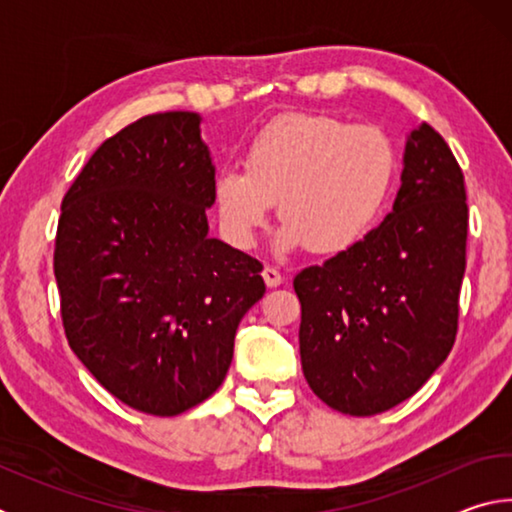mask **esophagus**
I'll return each instance as SVG.
<instances>
[{"mask_svg":"<svg viewBox=\"0 0 512 512\" xmlns=\"http://www.w3.org/2000/svg\"><path fill=\"white\" fill-rule=\"evenodd\" d=\"M262 277H264V282H266V287H271V289H275V287H280L282 284V273L277 271V268H273V266H266L264 271H262Z\"/></svg>","mask_w":512,"mask_h":512,"instance_id":"1","label":"esophagus"}]
</instances>
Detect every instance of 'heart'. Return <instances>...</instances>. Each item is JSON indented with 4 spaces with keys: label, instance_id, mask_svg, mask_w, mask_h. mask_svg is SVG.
Wrapping results in <instances>:
<instances>
[{
    "label": "heart",
    "instance_id": "obj_1",
    "mask_svg": "<svg viewBox=\"0 0 512 512\" xmlns=\"http://www.w3.org/2000/svg\"><path fill=\"white\" fill-rule=\"evenodd\" d=\"M395 171V146L381 128L327 115H287L253 137L244 171H219L214 203L223 230L241 248L253 246L280 202L284 228L277 248L341 255L377 223Z\"/></svg>",
    "mask_w": 512,
    "mask_h": 512
}]
</instances>
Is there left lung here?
Here are the masks:
<instances>
[{
    "label": "left lung",
    "instance_id": "left-lung-1",
    "mask_svg": "<svg viewBox=\"0 0 512 512\" xmlns=\"http://www.w3.org/2000/svg\"><path fill=\"white\" fill-rule=\"evenodd\" d=\"M465 241L463 171L443 137L420 124L406 137L393 212L293 280L302 372L320 400L375 415L420 391L456 341Z\"/></svg>",
    "mask_w": 512,
    "mask_h": 512
}]
</instances>
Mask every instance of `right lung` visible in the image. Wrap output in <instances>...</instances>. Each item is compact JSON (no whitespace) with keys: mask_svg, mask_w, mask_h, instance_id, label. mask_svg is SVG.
Returning a JSON list of instances; mask_svg holds the SVG:
<instances>
[{"mask_svg":"<svg viewBox=\"0 0 512 512\" xmlns=\"http://www.w3.org/2000/svg\"><path fill=\"white\" fill-rule=\"evenodd\" d=\"M214 164L196 112H160L103 142L60 205L54 273L69 348L149 415L207 400L264 296L262 264L207 237Z\"/></svg>","mask_w":512,"mask_h":512,"instance_id":"right-lung-1","label":"right lung"}]
</instances>
